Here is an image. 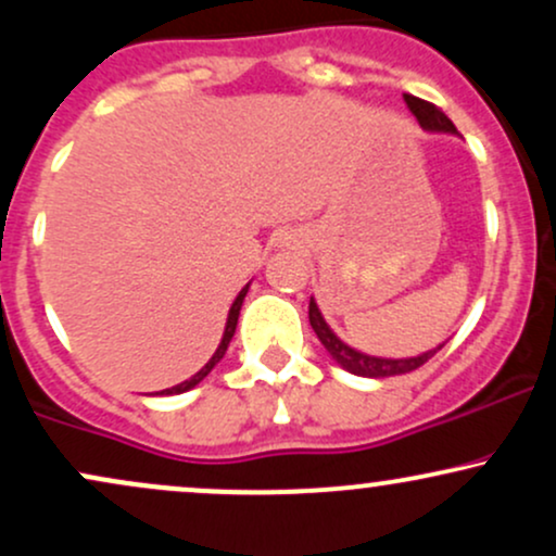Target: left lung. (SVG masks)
<instances>
[{
    "mask_svg": "<svg viewBox=\"0 0 556 556\" xmlns=\"http://www.w3.org/2000/svg\"><path fill=\"white\" fill-rule=\"evenodd\" d=\"M405 104L407 110L416 114L418 125L424 127L426 132H446V136H457V127L452 125V119L446 117L442 110H437V106L429 104V101L405 93ZM308 318H311V327L316 331V337L321 340L324 348H327V353L331 355V361H334L340 368H344V371L355 376H366V379H387V376L416 371L418 366H424L426 361L433 358V355L444 348L442 342L439 348L426 350V353L413 355V358H381V355L361 353V350L350 348L348 342H342L340 337L334 334V329L327 324V318L321 316V311H318L314 298H311L308 303Z\"/></svg>",
    "mask_w": 556,
    "mask_h": 556,
    "instance_id": "obj_1",
    "label": "left lung"
}]
</instances>
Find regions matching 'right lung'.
Here are the masks:
<instances>
[{
    "mask_svg": "<svg viewBox=\"0 0 556 556\" xmlns=\"http://www.w3.org/2000/svg\"><path fill=\"white\" fill-rule=\"evenodd\" d=\"M248 287H251V282H248L245 287H242V290L238 292V298H235V303L229 305L227 324H225V334H222V342H219V348H216V353L212 355V358H208L206 366H203L201 371H198V374L190 376V379H185L182 384H175V387H169V389H162V392H159V394H182V392H188V389H193L195 384H201V381L206 379L208 374H212V368L216 366V363H219L222 358H225V353H227L229 342H232V337H235V329H238L240 308H242V300H245V295H248Z\"/></svg>",
    "mask_w": 556,
    "mask_h": 556,
    "instance_id": "1",
    "label": "right lung"
}]
</instances>
